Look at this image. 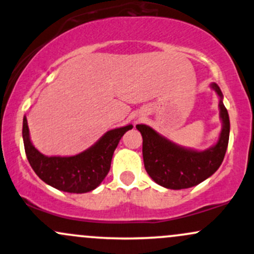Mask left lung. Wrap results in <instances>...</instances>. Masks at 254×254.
<instances>
[{"label":"left lung","instance_id":"8db88e82","mask_svg":"<svg viewBox=\"0 0 254 254\" xmlns=\"http://www.w3.org/2000/svg\"><path fill=\"white\" fill-rule=\"evenodd\" d=\"M210 87L220 98L218 109L222 129L216 143L208 149L182 147L148 125H136L143 138L142 153L145 171L154 182L166 189L182 190L196 186L211 177L222 164L229 141V116L220 87L215 82Z\"/></svg>","mask_w":254,"mask_h":254}]
</instances>
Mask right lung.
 Returning <instances> with one entry per match:
<instances>
[{"mask_svg": "<svg viewBox=\"0 0 254 254\" xmlns=\"http://www.w3.org/2000/svg\"><path fill=\"white\" fill-rule=\"evenodd\" d=\"M131 129L129 124L107 131L92 147L76 155L46 156L32 143L25 116L22 138L28 162L44 183L69 193H86L97 189L107 176L119 141Z\"/></svg>", "mask_w": 254, "mask_h": 254, "instance_id": "obj_1", "label": "right lung"}]
</instances>
